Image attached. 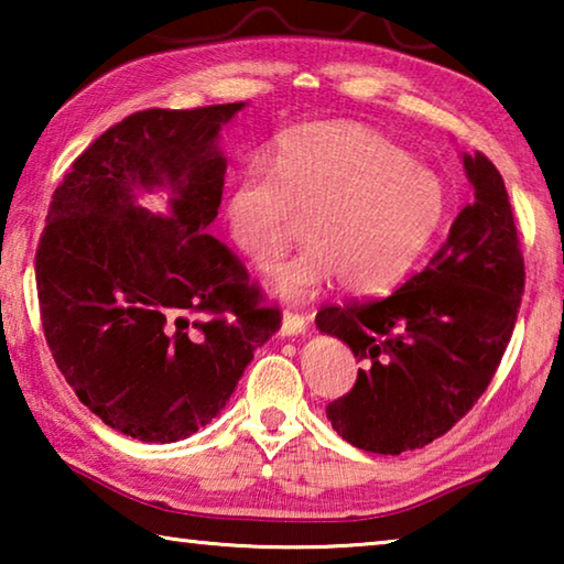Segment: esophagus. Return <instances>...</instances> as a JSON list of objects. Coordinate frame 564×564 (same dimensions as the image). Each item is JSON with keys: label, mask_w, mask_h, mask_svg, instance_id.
<instances>
[{"label": "esophagus", "mask_w": 564, "mask_h": 564, "mask_svg": "<svg viewBox=\"0 0 564 564\" xmlns=\"http://www.w3.org/2000/svg\"><path fill=\"white\" fill-rule=\"evenodd\" d=\"M305 330V318L299 316V313H283L279 336L281 338H291V336H301Z\"/></svg>", "instance_id": "esophagus-1"}]
</instances>
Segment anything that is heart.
<instances>
[{
  "instance_id": "b5f03b06",
  "label": "heart",
  "mask_w": 564,
  "mask_h": 564,
  "mask_svg": "<svg viewBox=\"0 0 564 564\" xmlns=\"http://www.w3.org/2000/svg\"><path fill=\"white\" fill-rule=\"evenodd\" d=\"M269 165L241 169L224 226L236 251L261 265L289 243L293 214L308 216L311 243L265 271V289L283 301L311 299L336 279L350 293L393 289L445 224L443 178L356 121L281 133Z\"/></svg>"
}]
</instances>
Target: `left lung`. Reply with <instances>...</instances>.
<instances>
[{
    "label": "left lung",
    "instance_id": "left-lung-1",
    "mask_svg": "<svg viewBox=\"0 0 564 564\" xmlns=\"http://www.w3.org/2000/svg\"><path fill=\"white\" fill-rule=\"evenodd\" d=\"M463 169L475 202L431 263L388 299L316 316L360 362L326 415L366 453L400 455L451 431L490 386L518 321L524 263L505 181L482 154H463Z\"/></svg>",
    "mask_w": 564,
    "mask_h": 564
}]
</instances>
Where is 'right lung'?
Returning <instances> with one entry per match:
<instances>
[{
	"label": "right lung",
	"instance_id": "add662e5",
	"mask_svg": "<svg viewBox=\"0 0 564 564\" xmlns=\"http://www.w3.org/2000/svg\"><path fill=\"white\" fill-rule=\"evenodd\" d=\"M246 107L131 113L52 196L36 251L46 343L76 398L137 441H186L212 423L279 328L206 234L224 194L221 131ZM154 189L170 196L166 215L138 202Z\"/></svg>",
	"mask_w": 564,
	"mask_h": 564
}]
</instances>
